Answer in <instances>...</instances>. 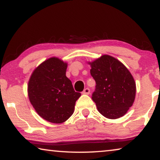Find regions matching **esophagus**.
<instances>
[{"label": "esophagus", "mask_w": 160, "mask_h": 160, "mask_svg": "<svg viewBox=\"0 0 160 160\" xmlns=\"http://www.w3.org/2000/svg\"><path fill=\"white\" fill-rule=\"evenodd\" d=\"M89 93H90V89L89 88H86V89H84V91L82 92L83 94H89Z\"/></svg>", "instance_id": "34e87169"}]
</instances>
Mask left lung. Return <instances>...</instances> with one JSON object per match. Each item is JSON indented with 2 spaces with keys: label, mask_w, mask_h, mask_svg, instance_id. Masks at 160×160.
<instances>
[{
  "label": "left lung",
  "mask_w": 160,
  "mask_h": 160,
  "mask_svg": "<svg viewBox=\"0 0 160 160\" xmlns=\"http://www.w3.org/2000/svg\"><path fill=\"white\" fill-rule=\"evenodd\" d=\"M89 64L90 73L96 82L92 99L97 110L109 119L123 116L135 99L136 83L131 73L122 63L108 55Z\"/></svg>",
  "instance_id": "left-lung-1"
}]
</instances>
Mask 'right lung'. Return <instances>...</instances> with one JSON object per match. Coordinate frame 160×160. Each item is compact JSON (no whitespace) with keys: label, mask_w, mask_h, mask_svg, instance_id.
Instances as JSON below:
<instances>
[{"label":"right lung","mask_w":160,"mask_h":160,"mask_svg":"<svg viewBox=\"0 0 160 160\" xmlns=\"http://www.w3.org/2000/svg\"><path fill=\"white\" fill-rule=\"evenodd\" d=\"M66 68L67 63L50 58L34 71L29 81L30 102L40 116L53 123L68 120L81 96L66 77Z\"/></svg>","instance_id":"1"}]
</instances>
